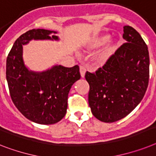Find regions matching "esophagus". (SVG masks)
I'll return each instance as SVG.
<instances>
[{"label": "esophagus", "mask_w": 156, "mask_h": 156, "mask_svg": "<svg viewBox=\"0 0 156 156\" xmlns=\"http://www.w3.org/2000/svg\"><path fill=\"white\" fill-rule=\"evenodd\" d=\"M80 76L82 78L84 77V75H85V73H86V68L84 66H80Z\"/></svg>", "instance_id": "esophagus-1"}]
</instances>
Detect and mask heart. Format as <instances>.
Masks as SVG:
<instances>
[{"instance_id":"heart-1","label":"heart","mask_w":156,"mask_h":156,"mask_svg":"<svg viewBox=\"0 0 156 156\" xmlns=\"http://www.w3.org/2000/svg\"><path fill=\"white\" fill-rule=\"evenodd\" d=\"M110 39L109 34H102L98 37L92 38L88 44L90 49H97L99 48L104 46ZM119 48V44L116 41H109L100 52L99 60L102 63H106L112 56L115 53Z\"/></svg>"}]
</instances>
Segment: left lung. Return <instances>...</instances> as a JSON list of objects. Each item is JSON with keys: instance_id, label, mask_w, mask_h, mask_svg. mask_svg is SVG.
Segmentation results:
<instances>
[{"instance_id": "obj_1", "label": "left lung", "mask_w": 156, "mask_h": 156, "mask_svg": "<svg viewBox=\"0 0 156 156\" xmlns=\"http://www.w3.org/2000/svg\"><path fill=\"white\" fill-rule=\"evenodd\" d=\"M127 43L117 49L96 73L87 72L88 104L92 115L105 123H113L131 113L141 102L149 80V52L140 33L123 27Z\"/></svg>"}]
</instances>
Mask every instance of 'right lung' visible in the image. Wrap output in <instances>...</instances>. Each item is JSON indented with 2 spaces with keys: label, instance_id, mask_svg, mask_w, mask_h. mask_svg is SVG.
Segmentation results:
<instances>
[{
  "label": "right lung",
  "instance_id": "1",
  "mask_svg": "<svg viewBox=\"0 0 156 156\" xmlns=\"http://www.w3.org/2000/svg\"><path fill=\"white\" fill-rule=\"evenodd\" d=\"M56 31L32 29L14 43L6 60V80L12 102L27 119L39 124H53L67 112L68 95L80 79L79 66L59 64L42 72L30 70L23 58V46L33 41H60Z\"/></svg>",
  "mask_w": 156,
  "mask_h": 156
}]
</instances>
